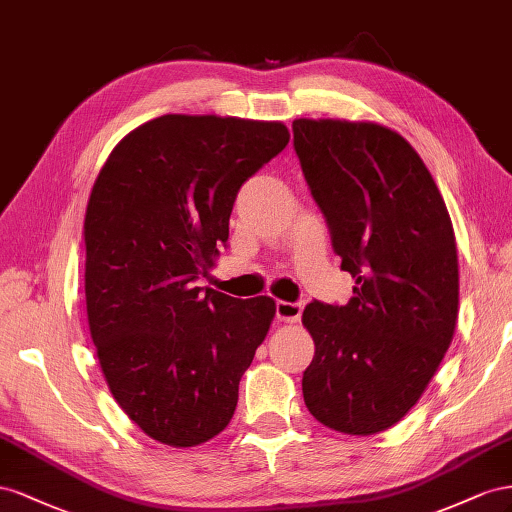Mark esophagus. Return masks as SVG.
<instances>
[{
    "instance_id": "34e87169",
    "label": "esophagus",
    "mask_w": 512,
    "mask_h": 512,
    "mask_svg": "<svg viewBox=\"0 0 512 512\" xmlns=\"http://www.w3.org/2000/svg\"><path fill=\"white\" fill-rule=\"evenodd\" d=\"M300 315H302L300 302H285V300L276 302V319L285 321V324H296V321H300Z\"/></svg>"
}]
</instances>
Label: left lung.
I'll use <instances>...</instances> for the list:
<instances>
[{"label":"left lung","mask_w":512,"mask_h":512,"mask_svg":"<svg viewBox=\"0 0 512 512\" xmlns=\"http://www.w3.org/2000/svg\"><path fill=\"white\" fill-rule=\"evenodd\" d=\"M294 150L326 218L345 306L313 300L309 412L339 433L386 431L412 410L457 326L459 261L446 203L399 133L373 122L296 120Z\"/></svg>","instance_id":"8db88e82"}]
</instances>
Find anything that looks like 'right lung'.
<instances>
[{"mask_svg": "<svg viewBox=\"0 0 512 512\" xmlns=\"http://www.w3.org/2000/svg\"><path fill=\"white\" fill-rule=\"evenodd\" d=\"M287 126L160 115L126 135L85 212V302L113 399L152 440L199 446L236 412L274 300L195 287L227 246L240 186L285 150Z\"/></svg>", "mask_w": 512, "mask_h": 512, "instance_id": "1", "label": "right lung"}]
</instances>
